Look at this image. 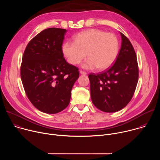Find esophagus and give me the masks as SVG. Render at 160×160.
Instances as JSON below:
<instances>
[{"instance_id": "1", "label": "esophagus", "mask_w": 160, "mask_h": 160, "mask_svg": "<svg viewBox=\"0 0 160 160\" xmlns=\"http://www.w3.org/2000/svg\"><path fill=\"white\" fill-rule=\"evenodd\" d=\"M80 73L81 75H87V73L85 72H83V71H82V70H80Z\"/></svg>"}]
</instances>
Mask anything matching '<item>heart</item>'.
<instances>
[{"mask_svg":"<svg viewBox=\"0 0 160 160\" xmlns=\"http://www.w3.org/2000/svg\"><path fill=\"white\" fill-rule=\"evenodd\" d=\"M62 52L73 65L79 64L87 55L88 58L82 64V68L104 70L115 62L119 52V41L112 33L88 29L77 34L74 42H64Z\"/></svg>","mask_w":160,"mask_h":160,"instance_id":"obj_1","label":"heart"}]
</instances>
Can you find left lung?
<instances>
[{"label": "left lung", "mask_w": 160, "mask_h": 160, "mask_svg": "<svg viewBox=\"0 0 160 160\" xmlns=\"http://www.w3.org/2000/svg\"><path fill=\"white\" fill-rule=\"evenodd\" d=\"M120 35L122 45L115 62L104 72L88 75L92 102L97 108L106 112L118 111L128 104L139 78L133 48L122 33Z\"/></svg>", "instance_id": "1"}]
</instances>
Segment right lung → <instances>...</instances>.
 <instances>
[{
  "mask_svg": "<svg viewBox=\"0 0 160 160\" xmlns=\"http://www.w3.org/2000/svg\"><path fill=\"white\" fill-rule=\"evenodd\" d=\"M66 30L47 28L27 45L21 66L27 96L39 111L55 114L70 103L71 91L79 77L78 69L63 58L62 44Z\"/></svg>",
  "mask_w": 160,
  "mask_h": 160,
  "instance_id": "add662e5",
  "label": "right lung"
}]
</instances>
